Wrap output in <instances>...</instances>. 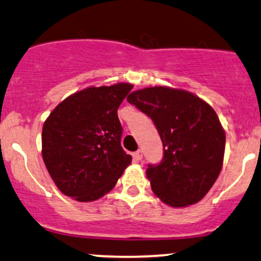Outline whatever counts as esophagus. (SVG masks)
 Instances as JSON below:
<instances>
[{"instance_id": "34e87169", "label": "esophagus", "mask_w": 261, "mask_h": 261, "mask_svg": "<svg viewBox=\"0 0 261 261\" xmlns=\"http://www.w3.org/2000/svg\"><path fill=\"white\" fill-rule=\"evenodd\" d=\"M133 158H134V160H136V161L142 160V159H143V151H142V150H138V151L134 152Z\"/></svg>"}]
</instances>
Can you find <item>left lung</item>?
<instances>
[{"label":"left lung","instance_id":"8db88e82","mask_svg":"<svg viewBox=\"0 0 261 261\" xmlns=\"http://www.w3.org/2000/svg\"><path fill=\"white\" fill-rule=\"evenodd\" d=\"M127 101L152 119L164 145V159L149 165L154 194L172 207L203 199L223 165L226 134L216 112L197 95L168 87H150Z\"/></svg>","mask_w":261,"mask_h":261}]
</instances>
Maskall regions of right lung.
Masks as SVG:
<instances>
[{
  "label": "right lung",
  "instance_id": "1",
  "mask_svg": "<svg viewBox=\"0 0 261 261\" xmlns=\"http://www.w3.org/2000/svg\"><path fill=\"white\" fill-rule=\"evenodd\" d=\"M133 85L89 87L52 110L42 127V159L57 188L76 201H94L116 186L132 156L121 146L117 110Z\"/></svg>",
  "mask_w": 261,
  "mask_h": 261
}]
</instances>
